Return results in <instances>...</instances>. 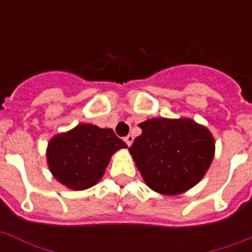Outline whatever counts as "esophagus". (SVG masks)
<instances>
[{"label": "esophagus", "mask_w": 252, "mask_h": 252, "mask_svg": "<svg viewBox=\"0 0 252 252\" xmlns=\"http://www.w3.org/2000/svg\"><path fill=\"white\" fill-rule=\"evenodd\" d=\"M133 140H134V137H133V136H132V134H128V136H126V137L124 138V141L126 142V145H128V146L132 145V142H133Z\"/></svg>", "instance_id": "obj_1"}]
</instances>
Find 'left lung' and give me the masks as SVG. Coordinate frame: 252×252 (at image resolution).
Segmentation results:
<instances>
[{
  "label": "left lung",
  "instance_id": "left-lung-1",
  "mask_svg": "<svg viewBox=\"0 0 252 252\" xmlns=\"http://www.w3.org/2000/svg\"><path fill=\"white\" fill-rule=\"evenodd\" d=\"M142 133L129 153L146 186L161 195L191 189L215 157V138L207 126L188 118H154L140 123Z\"/></svg>",
  "mask_w": 252,
  "mask_h": 252
}]
</instances>
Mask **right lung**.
<instances>
[{
	"instance_id": "right-lung-1",
	"label": "right lung",
	"mask_w": 252,
	"mask_h": 252,
	"mask_svg": "<svg viewBox=\"0 0 252 252\" xmlns=\"http://www.w3.org/2000/svg\"><path fill=\"white\" fill-rule=\"evenodd\" d=\"M126 148L111 128L84 123L49 140L47 163L57 182L84 191L102 179L112 154Z\"/></svg>"
}]
</instances>
